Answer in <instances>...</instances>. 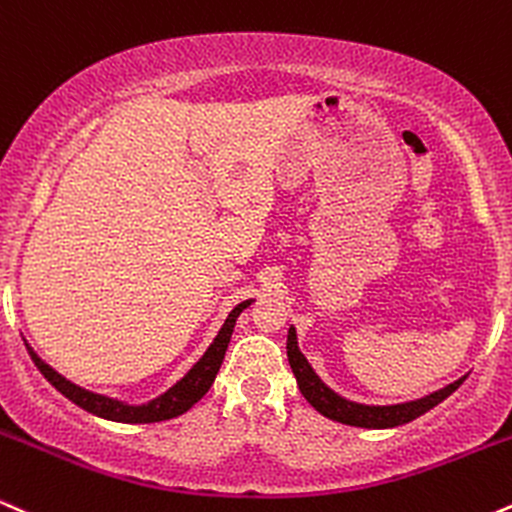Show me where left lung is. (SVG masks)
<instances>
[{"label": "left lung", "mask_w": 512, "mask_h": 512, "mask_svg": "<svg viewBox=\"0 0 512 512\" xmlns=\"http://www.w3.org/2000/svg\"><path fill=\"white\" fill-rule=\"evenodd\" d=\"M287 359H290L292 374L297 378V386L302 390V395L314 407L316 412H321L323 417L333 419V422L347 424V426H362V429H393V426H402L412 419L422 417L424 412L434 410L438 402H443L448 395H453L455 390L462 386L465 378L450 383V386L436 390V393L426 395L422 400L405 402V405H390V407H371V405H357L340 395H335L328 386H323L321 378L314 374L309 362L297 347V333L290 328L287 333Z\"/></svg>", "instance_id": "left-lung-1"}]
</instances>
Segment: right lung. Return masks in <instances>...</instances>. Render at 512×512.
Instances as JSON below:
<instances>
[{"mask_svg":"<svg viewBox=\"0 0 512 512\" xmlns=\"http://www.w3.org/2000/svg\"><path fill=\"white\" fill-rule=\"evenodd\" d=\"M249 304H251V299H246V302L234 306L232 314L227 316L225 326L220 328L218 338H215L213 345L208 347V352L198 359V362L194 364V369H191L189 374H186L182 381L177 383V386H172L165 395H160V398L148 402V405H138V407L124 405V402H119V400L105 398V395L90 393V390L74 386V383L66 381L62 374H57L52 366H47L45 362H42L38 354L30 350L28 345L26 347H28L30 359H33V364L40 369V374L45 376L47 381H50L52 386L64 395V398H69L74 405L81 407V410H86L90 414H98V417H102V419H112V422H124V424L165 422V419L179 417V414H184L189 407H194L196 402L208 393V388L213 386L215 376H218V371H220L222 359H225L227 345H230L237 316L242 314Z\"/></svg>","mask_w":512,"mask_h":512,"instance_id":"add662e5","label":"right lung"}]
</instances>
